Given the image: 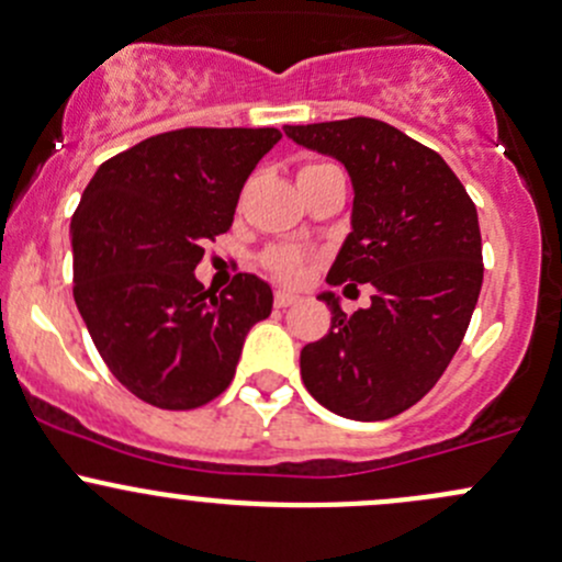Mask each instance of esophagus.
I'll list each match as a JSON object with an SVG mask.
<instances>
[{
	"instance_id": "34e87169",
	"label": "esophagus",
	"mask_w": 562,
	"mask_h": 562,
	"mask_svg": "<svg viewBox=\"0 0 562 562\" xmlns=\"http://www.w3.org/2000/svg\"><path fill=\"white\" fill-rule=\"evenodd\" d=\"M297 294H292V292H276V307H289V305H294L297 303Z\"/></svg>"
}]
</instances>
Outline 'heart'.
Returning <instances> with one entry per match:
<instances>
[{
    "instance_id": "1",
    "label": "heart",
    "mask_w": 562,
    "mask_h": 562,
    "mask_svg": "<svg viewBox=\"0 0 562 562\" xmlns=\"http://www.w3.org/2000/svg\"><path fill=\"white\" fill-rule=\"evenodd\" d=\"M322 168H331V166H327V162H307V166L300 168V173L322 171ZM307 259H311V255L303 249H297V246H276V249H270L268 255H265V268L281 281H297L300 276H303Z\"/></svg>"
}]
</instances>
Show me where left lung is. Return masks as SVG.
I'll return each instance as SVG.
<instances>
[{
	"mask_svg": "<svg viewBox=\"0 0 562 562\" xmlns=\"http://www.w3.org/2000/svg\"><path fill=\"white\" fill-rule=\"evenodd\" d=\"M283 134L351 173V233L327 283L375 286L372 305L351 316L322 294L331 327L300 353L303 383L342 418H394L434 389L472 322L485 270L476 209L448 162L383 120Z\"/></svg>",
	"mask_w": 562,
	"mask_h": 562,
	"instance_id": "1",
	"label": "left lung"
}]
</instances>
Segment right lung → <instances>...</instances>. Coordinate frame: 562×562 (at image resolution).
<instances>
[{
	"mask_svg": "<svg viewBox=\"0 0 562 562\" xmlns=\"http://www.w3.org/2000/svg\"><path fill=\"white\" fill-rule=\"evenodd\" d=\"M276 128H179L101 162L71 216L75 303L112 375L160 409H195L231 385L246 335L273 311L262 279L222 294L195 279L227 233Z\"/></svg>",
	"mask_w": 562,
	"mask_h": 562,
	"instance_id": "1",
	"label": "right lung"
}]
</instances>
